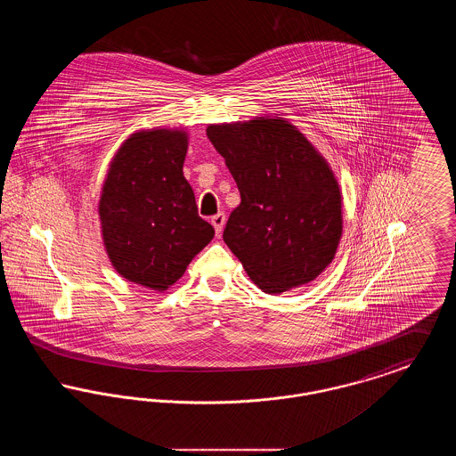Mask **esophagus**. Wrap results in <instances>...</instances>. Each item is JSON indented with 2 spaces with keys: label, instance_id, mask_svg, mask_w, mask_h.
Instances as JSON below:
<instances>
[{
  "label": "esophagus",
  "instance_id": "1",
  "mask_svg": "<svg viewBox=\"0 0 456 456\" xmlns=\"http://www.w3.org/2000/svg\"><path fill=\"white\" fill-rule=\"evenodd\" d=\"M210 222H212V225H214L216 232L220 234V232H222V229H224V225H225V214H224V212H218L217 216H214Z\"/></svg>",
  "mask_w": 456,
  "mask_h": 456
}]
</instances>
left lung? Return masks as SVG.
Instances as JSON below:
<instances>
[{"instance_id":"1","label":"left lung","mask_w":456,"mask_h":456,"mask_svg":"<svg viewBox=\"0 0 456 456\" xmlns=\"http://www.w3.org/2000/svg\"><path fill=\"white\" fill-rule=\"evenodd\" d=\"M207 136L238 184L224 240L249 279L266 294L314 281L342 236V195L325 159L283 119L212 125Z\"/></svg>"}]
</instances>
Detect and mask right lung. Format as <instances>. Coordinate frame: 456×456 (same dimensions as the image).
Returning <instances> with one entry per match:
<instances>
[{
  "mask_svg": "<svg viewBox=\"0 0 456 456\" xmlns=\"http://www.w3.org/2000/svg\"><path fill=\"white\" fill-rule=\"evenodd\" d=\"M186 151L183 131H138L114 155L102 188L109 260L119 275L153 290L177 282L216 234L183 175Z\"/></svg>",
  "mask_w": 456,
  "mask_h": 456,
  "instance_id": "1",
  "label": "right lung"
}]
</instances>
